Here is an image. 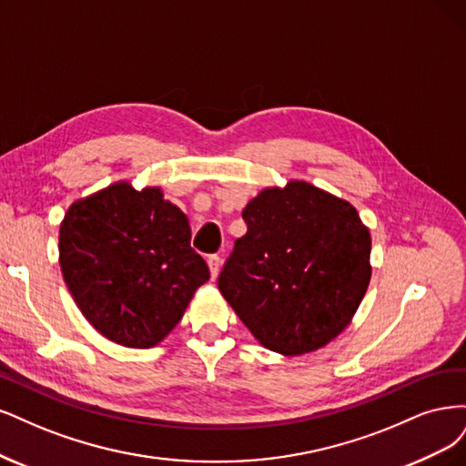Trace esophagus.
<instances>
[{"mask_svg":"<svg viewBox=\"0 0 466 466\" xmlns=\"http://www.w3.org/2000/svg\"><path fill=\"white\" fill-rule=\"evenodd\" d=\"M207 263H208V268H211V277H213V279H217V277H218V273H220L222 259L218 258V255H208Z\"/></svg>","mask_w":466,"mask_h":466,"instance_id":"34e87169","label":"esophagus"}]
</instances>
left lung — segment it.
I'll return each mask as SVG.
<instances>
[{"label": "left lung", "instance_id": "1", "mask_svg": "<svg viewBox=\"0 0 466 466\" xmlns=\"http://www.w3.org/2000/svg\"><path fill=\"white\" fill-rule=\"evenodd\" d=\"M218 290L263 347L304 354L335 339L368 290L371 238L356 208L306 182L263 189L242 213Z\"/></svg>", "mask_w": 466, "mask_h": 466}]
</instances>
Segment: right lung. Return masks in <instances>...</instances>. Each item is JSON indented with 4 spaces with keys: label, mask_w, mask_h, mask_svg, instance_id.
Listing matches in <instances>:
<instances>
[{
    "label": "right lung",
    "mask_w": 466,
    "mask_h": 466,
    "mask_svg": "<svg viewBox=\"0 0 466 466\" xmlns=\"http://www.w3.org/2000/svg\"><path fill=\"white\" fill-rule=\"evenodd\" d=\"M67 289L100 335L129 349L167 337L208 280L187 217L158 187L114 184L69 207L59 228Z\"/></svg>",
    "instance_id": "right-lung-1"
}]
</instances>
